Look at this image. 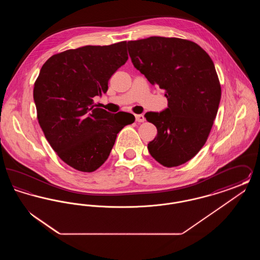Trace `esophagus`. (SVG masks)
Instances as JSON below:
<instances>
[{
    "instance_id": "1",
    "label": "esophagus",
    "mask_w": 260,
    "mask_h": 260,
    "mask_svg": "<svg viewBox=\"0 0 260 260\" xmlns=\"http://www.w3.org/2000/svg\"><path fill=\"white\" fill-rule=\"evenodd\" d=\"M136 122H138V123H143L145 121V118L142 114H138V115H136Z\"/></svg>"
}]
</instances>
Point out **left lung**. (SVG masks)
Masks as SVG:
<instances>
[{
	"instance_id": "8db88e82",
	"label": "left lung",
	"mask_w": 260,
	"mask_h": 260,
	"mask_svg": "<svg viewBox=\"0 0 260 260\" xmlns=\"http://www.w3.org/2000/svg\"><path fill=\"white\" fill-rule=\"evenodd\" d=\"M127 50L150 84L165 89L169 103L145 115L158 131L149 153L164 167L180 166L205 145L216 117L221 87L214 64L196 43L179 38L129 41Z\"/></svg>"
}]
</instances>
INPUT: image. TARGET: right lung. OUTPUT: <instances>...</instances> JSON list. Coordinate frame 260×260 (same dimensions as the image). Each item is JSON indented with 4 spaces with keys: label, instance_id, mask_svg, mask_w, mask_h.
Here are the masks:
<instances>
[{
    "label": "right lung",
    "instance_id": "1",
    "mask_svg": "<svg viewBox=\"0 0 260 260\" xmlns=\"http://www.w3.org/2000/svg\"><path fill=\"white\" fill-rule=\"evenodd\" d=\"M128 58L126 42L86 46L50 57L34 85L37 118L47 140L62 161L91 173L110 155L121 122L117 114L99 108L93 98L108 89V81Z\"/></svg>",
    "mask_w": 260,
    "mask_h": 260
}]
</instances>
